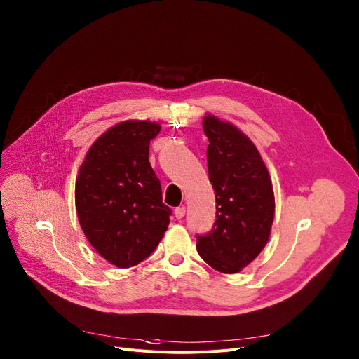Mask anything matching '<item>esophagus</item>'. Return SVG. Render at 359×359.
I'll return each mask as SVG.
<instances>
[{
	"label": "esophagus",
	"instance_id": "obj_1",
	"mask_svg": "<svg viewBox=\"0 0 359 359\" xmlns=\"http://www.w3.org/2000/svg\"><path fill=\"white\" fill-rule=\"evenodd\" d=\"M184 213H186V208H184V206H179V208L175 209V216H176V219H179V220L183 219Z\"/></svg>",
	"mask_w": 359,
	"mask_h": 359
}]
</instances>
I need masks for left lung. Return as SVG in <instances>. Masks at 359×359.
Here are the masks:
<instances>
[{
  "label": "left lung",
  "mask_w": 359,
  "mask_h": 359,
  "mask_svg": "<svg viewBox=\"0 0 359 359\" xmlns=\"http://www.w3.org/2000/svg\"><path fill=\"white\" fill-rule=\"evenodd\" d=\"M208 169L216 196L213 229L198 236V252L222 273H238L271 236L275 196L269 172L252 140L227 121L208 114Z\"/></svg>",
  "instance_id": "left-lung-1"
}]
</instances>
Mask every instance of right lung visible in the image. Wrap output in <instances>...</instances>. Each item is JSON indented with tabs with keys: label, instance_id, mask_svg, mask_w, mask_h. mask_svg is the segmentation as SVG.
I'll use <instances>...</instances> for the list:
<instances>
[{
	"label": "right lung",
	"instance_id": "obj_1",
	"mask_svg": "<svg viewBox=\"0 0 359 359\" xmlns=\"http://www.w3.org/2000/svg\"><path fill=\"white\" fill-rule=\"evenodd\" d=\"M161 126L126 120L88 149L76 180L81 229L107 262L130 268L144 260L168 231L172 210L149 161L150 140Z\"/></svg>",
	"mask_w": 359,
	"mask_h": 359
}]
</instances>
